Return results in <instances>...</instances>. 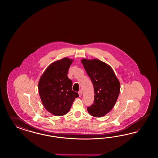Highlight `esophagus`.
Masks as SVG:
<instances>
[{
  "instance_id": "esophagus-1",
  "label": "esophagus",
  "mask_w": 158,
  "mask_h": 158,
  "mask_svg": "<svg viewBox=\"0 0 158 158\" xmlns=\"http://www.w3.org/2000/svg\"><path fill=\"white\" fill-rule=\"evenodd\" d=\"M78 93H79V97H81L82 96V91H81V90H80V91H79Z\"/></svg>"
}]
</instances>
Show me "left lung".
I'll return each mask as SVG.
<instances>
[{
  "label": "left lung",
  "mask_w": 158,
  "mask_h": 158,
  "mask_svg": "<svg viewBox=\"0 0 158 158\" xmlns=\"http://www.w3.org/2000/svg\"><path fill=\"white\" fill-rule=\"evenodd\" d=\"M86 72L91 79L94 90L93 104L87 108L90 115L103 117L110 112L118 100L120 82L110 65L98 59L81 60Z\"/></svg>",
  "instance_id": "1"
}]
</instances>
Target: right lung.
Returning a JSON list of instances; mask_svg holds the SVG:
<instances>
[{
	"label": "right lung",
	"instance_id": "obj_1",
	"mask_svg": "<svg viewBox=\"0 0 158 158\" xmlns=\"http://www.w3.org/2000/svg\"><path fill=\"white\" fill-rule=\"evenodd\" d=\"M73 59L63 58L50 64L38 83L39 96L45 109L54 116H63L70 110L78 93L72 90L68 76Z\"/></svg>",
	"mask_w": 158,
	"mask_h": 158
}]
</instances>
